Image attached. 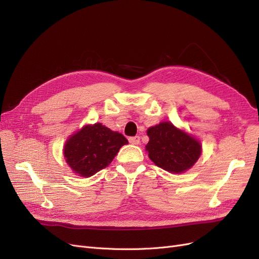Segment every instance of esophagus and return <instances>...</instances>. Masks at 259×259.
Segmentation results:
<instances>
[{"instance_id":"obj_1","label":"esophagus","mask_w":259,"mask_h":259,"mask_svg":"<svg viewBox=\"0 0 259 259\" xmlns=\"http://www.w3.org/2000/svg\"><path fill=\"white\" fill-rule=\"evenodd\" d=\"M128 140H130V143H131L132 145H139V143H140V137H139V136L131 137Z\"/></svg>"}]
</instances>
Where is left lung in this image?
Instances as JSON below:
<instances>
[{
	"instance_id": "left-lung-1",
	"label": "left lung",
	"mask_w": 259,
	"mask_h": 259,
	"mask_svg": "<svg viewBox=\"0 0 259 259\" xmlns=\"http://www.w3.org/2000/svg\"><path fill=\"white\" fill-rule=\"evenodd\" d=\"M147 135L148 156L156 166L168 173H185L197 163L202 153L200 140L169 121L149 127Z\"/></svg>"
}]
</instances>
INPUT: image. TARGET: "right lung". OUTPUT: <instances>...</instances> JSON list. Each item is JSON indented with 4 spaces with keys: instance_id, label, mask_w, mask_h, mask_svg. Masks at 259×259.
Listing matches in <instances>:
<instances>
[{
    "instance_id": "obj_1",
    "label": "right lung",
    "mask_w": 259,
    "mask_h": 259,
    "mask_svg": "<svg viewBox=\"0 0 259 259\" xmlns=\"http://www.w3.org/2000/svg\"><path fill=\"white\" fill-rule=\"evenodd\" d=\"M128 142L122 134L101 123L88 124L70 135L64 146V158L73 173L91 177L112 162Z\"/></svg>"
}]
</instances>
